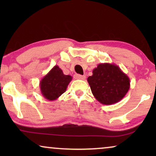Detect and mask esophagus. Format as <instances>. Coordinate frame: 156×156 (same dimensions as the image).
I'll return each instance as SVG.
<instances>
[{
	"mask_svg": "<svg viewBox=\"0 0 156 156\" xmlns=\"http://www.w3.org/2000/svg\"><path fill=\"white\" fill-rule=\"evenodd\" d=\"M74 78H75L76 80H85V79H86V76L81 75V74H75V75H74Z\"/></svg>",
	"mask_w": 156,
	"mask_h": 156,
	"instance_id": "34e87169",
	"label": "esophagus"
}]
</instances>
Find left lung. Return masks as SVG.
<instances>
[{
	"instance_id": "8db88e82",
	"label": "left lung",
	"mask_w": 156,
	"mask_h": 156,
	"mask_svg": "<svg viewBox=\"0 0 156 156\" xmlns=\"http://www.w3.org/2000/svg\"><path fill=\"white\" fill-rule=\"evenodd\" d=\"M87 78L91 92L96 99L104 105L121 101L130 88V80L115 64L101 63Z\"/></svg>"
}]
</instances>
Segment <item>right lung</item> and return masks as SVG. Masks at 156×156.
Returning a JSON list of instances; mask_svg holds the SVG:
<instances>
[{"instance_id": "1", "label": "right lung", "mask_w": 156, "mask_h": 156, "mask_svg": "<svg viewBox=\"0 0 156 156\" xmlns=\"http://www.w3.org/2000/svg\"><path fill=\"white\" fill-rule=\"evenodd\" d=\"M72 77L64 74L62 70L57 65L42 79L40 82L41 94L49 101H54L65 92Z\"/></svg>"}]
</instances>
